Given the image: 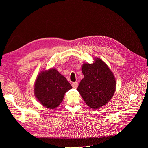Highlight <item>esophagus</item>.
Masks as SVG:
<instances>
[{"label": "esophagus", "instance_id": "esophagus-1", "mask_svg": "<svg viewBox=\"0 0 148 148\" xmlns=\"http://www.w3.org/2000/svg\"><path fill=\"white\" fill-rule=\"evenodd\" d=\"M72 86L73 87V88L77 89V88L78 87V83H77V82L72 83Z\"/></svg>", "mask_w": 148, "mask_h": 148}]
</instances>
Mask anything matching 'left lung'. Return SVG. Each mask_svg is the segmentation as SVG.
Returning <instances> with one entry per match:
<instances>
[{"instance_id": "left-lung-1", "label": "left lung", "mask_w": 148, "mask_h": 148, "mask_svg": "<svg viewBox=\"0 0 148 148\" xmlns=\"http://www.w3.org/2000/svg\"><path fill=\"white\" fill-rule=\"evenodd\" d=\"M82 71L84 78L77 90L84 102L94 109L106 105L116 90V80L111 70L103 60L97 58L92 64H84Z\"/></svg>"}]
</instances>
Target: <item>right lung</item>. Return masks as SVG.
Masks as SVG:
<instances>
[{
    "instance_id": "right-lung-1",
    "label": "right lung",
    "mask_w": 148,
    "mask_h": 148,
    "mask_svg": "<svg viewBox=\"0 0 148 148\" xmlns=\"http://www.w3.org/2000/svg\"><path fill=\"white\" fill-rule=\"evenodd\" d=\"M71 89V85L65 77L53 68L41 71L38 75L34 94L42 106L54 109L62 102L65 94Z\"/></svg>"
}]
</instances>
